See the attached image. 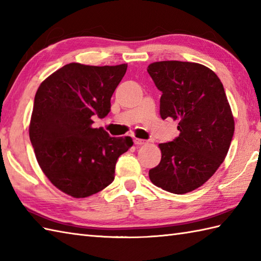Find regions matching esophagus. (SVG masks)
Masks as SVG:
<instances>
[{
    "label": "esophagus",
    "instance_id": "1",
    "mask_svg": "<svg viewBox=\"0 0 261 261\" xmlns=\"http://www.w3.org/2000/svg\"><path fill=\"white\" fill-rule=\"evenodd\" d=\"M135 143H136L137 146H142V145H145V143H146V140L138 139V138H136V139H135Z\"/></svg>",
    "mask_w": 261,
    "mask_h": 261
}]
</instances>
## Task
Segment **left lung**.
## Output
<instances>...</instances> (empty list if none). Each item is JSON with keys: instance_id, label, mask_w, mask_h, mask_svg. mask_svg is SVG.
<instances>
[{"instance_id": "obj_1", "label": "left lung", "mask_w": 261, "mask_h": 261, "mask_svg": "<svg viewBox=\"0 0 261 261\" xmlns=\"http://www.w3.org/2000/svg\"><path fill=\"white\" fill-rule=\"evenodd\" d=\"M160 97V116L178 122L179 136L160 143L162 160L149 170L152 184L174 194L196 190L213 176L229 151L234 120L224 87L213 70L166 60L148 66Z\"/></svg>"}]
</instances>
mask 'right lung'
<instances>
[{
	"label": "right lung",
	"instance_id": "obj_1",
	"mask_svg": "<svg viewBox=\"0 0 261 261\" xmlns=\"http://www.w3.org/2000/svg\"><path fill=\"white\" fill-rule=\"evenodd\" d=\"M126 67L70 63L38 88L30 141L43 174L67 195L83 198L104 190L114 179L116 160L134 145L130 137L92 126L93 116L109 114Z\"/></svg>",
	"mask_w": 261,
	"mask_h": 261
}]
</instances>
